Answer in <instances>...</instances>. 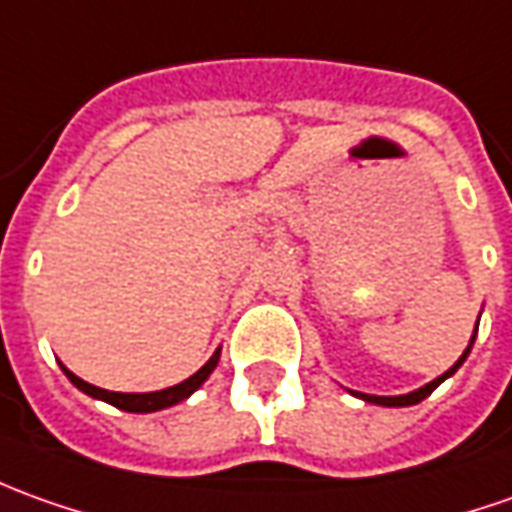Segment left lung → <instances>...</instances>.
Returning <instances> with one entry per match:
<instances>
[{
	"label": "left lung",
	"mask_w": 512,
	"mask_h": 512,
	"mask_svg": "<svg viewBox=\"0 0 512 512\" xmlns=\"http://www.w3.org/2000/svg\"><path fill=\"white\" fill-rule=\"evenodd\" d=\"M476 330H479V322H476L474 336H471V342H468V347H465V350H462V356L457 358V361H454V367H448L446 373L437 375V378H434V381H429L426 387L415 389V392H406V395H367V392H353V389H350V392H353L356 398H361V401L375 403V406H415V403H420V401H423V398H429L431 392H434V389L440 387V384H443L446 378H451V375H454V373H457V370H460L462 361L468 358V353H471V347H474V342H476Z\"/></svg>",
	"instance_id": "left-lung-1"
}]
</instances>
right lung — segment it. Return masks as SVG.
<instances>
[{
	"label": "right lung",
	"instance_id": "obj_1",
	"mask_svg": "<svg viewBox=\"0 0 512 512\" xmlns=\"http://www.w3.org/2000/svg\"><path fill=\"white\" fill-rule=\"evenodd\" d=\"M218 358H221V347L215 350L210 356V361L193 373L190 378H184L182 384H176V387L168 389H156V392H109V389H100L95 384H86L83 378H78L75 373H69L64 364H61V370L64 375L75 384V387L86 392L89 398H97V401H106L111 406H117V409H123V412H134V415H148V412H159V409H168V406H176V403L187 401L193 392H196L207 378L212 375V370L218 367Z\"/></svg>",
	"mask_w": 512,
	"mask_h": 512
}]
</instances>
